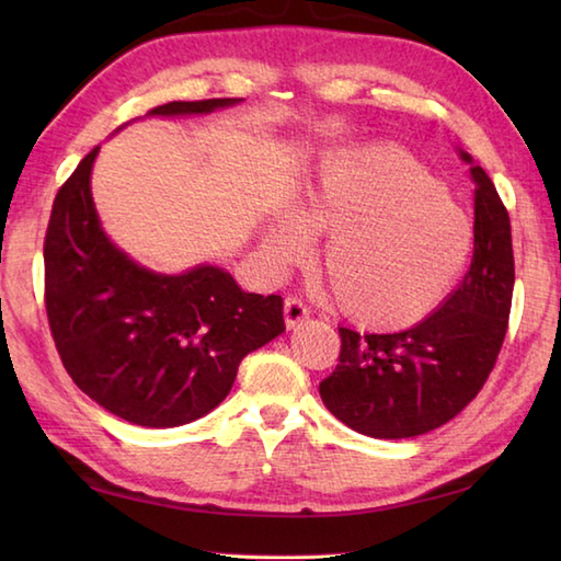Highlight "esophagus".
I'll list each match as a JSON object with an SVG mask.
<instances>
[{
    "instance_id": "34e87169",
    "label": "esophagus",
    "mask_w": 561,
    "mask_h": 561,
    "mask_svg": "<svg viewBox=\"0 0 561 561\" xmlns=\"http://www.w3.org/2000/svg\"><path fill=\"white\" fill-rule=\"evenodd\" d=\"M308 316H311V313H308V308L299 299V296H289V299L284 301V323H287L289 330L296 328V325H301Z\"/></svg>"
}]
</instances>
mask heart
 Listing matches in <instances>:
<instances>
[{"mask_svg": "<svg viewBox=\"0 0 561 561\" xmlns=\"http://www.w3.org/2000/svg\"><path fill=\"white\" fill-rule=\"evenodd\" d=\"M320 267L340 311L368 328L420 323L472 253V224L436 178L396 145L332 151L299 205L270 221L265 248L291 262L324 233Z\"/></svg>", "mask_w": 561, "mask_h": 561, "instance_id": "b5f03b06", "label": "heart"}]
</instances>
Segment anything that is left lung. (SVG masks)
I'll return each instance as SVG.
<instances>
[{
	"mask_svg": "<svg viewBox=\"0 0 561 561\" xmlns=\"http://www.w3.org/2000/svg\"><path fill=\"white\" fill-rule=\"evenodd\" d=\"M472 163L470 153L460 151ZM474 181V253L460 287L434 316L390 335L340 328V364L320 398L342 424L374 438H412L453 420L490 378L502 350L514 248L508 211L482 165Z\"/></svg>",
	"mask_w": 561,
	"mask_h": 561,
	"instance_id": "8db88e82",
	"label": "left lung"
}]
</instances>
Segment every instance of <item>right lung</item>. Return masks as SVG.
Listing matches in <instances>:
<instances>
[{"instance_id": "obj_1", "label": "right lung", "mask_w": 561, "mask_h": 561, "mask_svg": "<svg viewBox=\"0 0 561 561\" xmlns=\"http://www.w3.org/2000/svg\"><path fill=\"white\" fill-rule=\"evenodd\" d=\"M236 103L173 101L147 115ZM96 153L59 187L45 233V308L59 359L91 400L125 422H195L229 396L243 356L282 335V296L248 294L214 265L183 274L137 265L101 229L91 197Z\"/></svg>"}]
</instances>
